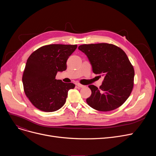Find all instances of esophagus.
Listing matches in <instances>:
<instances>
[{
	"instance_id": "esophagus-1",
	"label": "esophagus",
	"mask_w": 156,
	"mask_h": 156,
	"mask_svg": "<svg viewBox=\"0 0 156 156\" xmlns=\"http://www.w3.org/2000/svg\"><path fill=\"white\" fill-rule=\"evenodd\" d=\"M76 85L78 87H80V88H83V87H85V85H81V84H80V83H76Z\"/></svg>"
}]
</instances>
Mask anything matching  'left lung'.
<instances>
[{"label": "left lung", "mask_w": 156, "mask_h": 156, "mask_svg": "<svg viewBox=\"0 0 156 156\" xmlns=\"http://www.w3.org/2000/svg\"><path fill=\"white\" fill-rule=\"evenodd\" d=\"M78 49L86 54L93 72L104 76L99 87L90 85L92 94L87 104L99 111L116 109L123 104L133 90L135 71L126 53L113 44H83Z\"/></svg>", "instance_id": "left-lung-1"}]
</instances>
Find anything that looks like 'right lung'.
Here are the masks:
<instances>
[{"instance_id":"obj_1","label":"right lung","mask_w":156,"mask_h":156,"mask_svg":"<svg viewBox=\"0 0 156 156\" xmlns=\"http://www.w3.org/2000/svg\"><path fill=\"white\" fill-rule=\"evenodd\" d=\"M77 45L51 44L42 46L33 52L27 60L22 78L24 91L35 108L45 112H54L66 102L72 83L56 80L58 71L67 68L69 56Z\"/></svg>"}]
</instances>
